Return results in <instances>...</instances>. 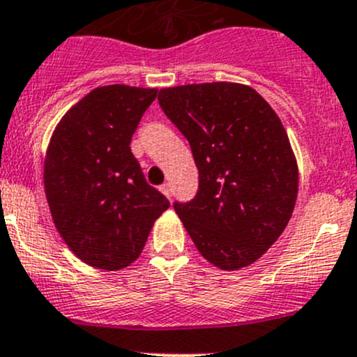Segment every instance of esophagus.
I'll list each match as a JSON object with an SVG mask.
<instances>
[{"instance_id": "34e87169", "label": "esophagus", "mask_w": 357, "mask_h": 357, "mask_svg": "<svg viewBox=\"0 0 357 357\" xmlns=\"http://www.w3.org/2000/svg\"><path fill=\"white\" fill-rule=\"evenodd\" d=\"M160 192L164 193V195L167 197V199H171L172 193H171V185H169V183H164V185L160 186Z\"/></svg>"}]
</instances>
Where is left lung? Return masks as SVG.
Instances as JSON below:
<instances>
[{
  "label": "left lung",
  "mask_w": 357,
  "mask_h": 357,
  "mask_svg": "<svg viewBox=\"0 0 357 357\" xmlns=\"http://www.w3.org/2000/svg\"><path fill=\"white\" fill-rule=\"evenodd\" d=\"M169 121L188 139L199 190L174 204L199 252L233 271L257 261L289 225L297 162L285 128L255 89L205 82L158 91Z\"/></svg>",
  "instance_id": "left-lung-1"
}]
</instances>
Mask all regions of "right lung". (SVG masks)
<instances>
[{
  "label": "right lung",
  "instance_id": "1",
  "mask_svg": "<svg viewBox=\"0 0 357 357\" xmlns=\"http://www.w3.org/2000/svg\"><path fill=\"white\" fill-rule=\"evenodd\" d=\"M157 89L112 84L93 89L63 115L45 160V192L56 229L95 268L138 259L169 200L146 183L131 138Z\"/></svg>",
  "mask_w": 357,
  "mask_h": 357
}]
</instances>
